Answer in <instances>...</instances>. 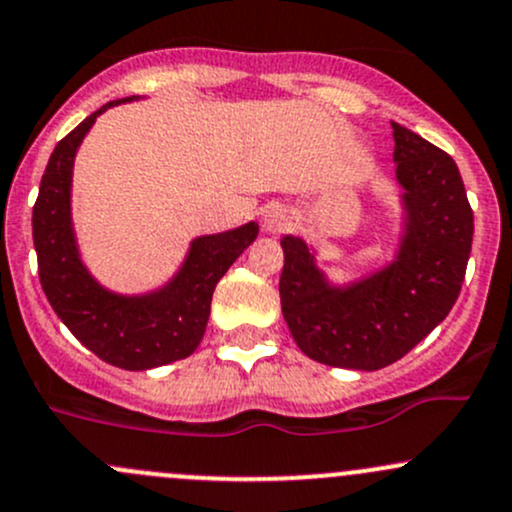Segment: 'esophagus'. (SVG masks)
<instances>
[{"label":"esophagus","mask_w":512,"mask_h":512,"mask_svg":"<svg viewBox=\"0 0 512 512\" xmlns=\"http://www.w3.org/2000/svg\"><path fill=\"white\" fill-rule=\"evenodd\" d=\"M289 225H292V218H289L282 208H272V211H267L265 215L267 233H282V230H287Z\"/></svg>","instance_id":"obj_1"}]
</instances>
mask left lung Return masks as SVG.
I'll use <instances>...</instances> for the list:
<instances>
[{"mask_svg":"<svg viewBox=\"0 0 512 512\" xmlns=\"http://www.w3.org/2000/svg\"><path fill=\"white\" fill-rule=\"evenodd\" d=\"M405 235L392 265L331 287L304 240L284 235L282 314L297 346L333 368L380 370L407 355L456 304L469 265L473 211L459 166L392 122Z\"/></svg>","mask_w":512,"mask_h":512,"instance_id":"1","label":"left lung"}]
</instances>
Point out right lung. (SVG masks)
<instances>
[{
  "label": "right lung",
  "mask_w": 512,
  "mask_h": 512,
  "mask_svg": "<svg viewBox=\"0 0 512 512\" xmlns=\"http://www.w3.org/2000/svg\"><path fill=\"white\" fill-rule=\"evenodd\" d=\"M107 102L61 139L41 176L34 203V247L48 304L75 338L105 363L125 370H149L188 358L201 343L211 316L215 284L257 238V223L240 225L191 242L179 274L159 292L120 297L102 289L80 262L71 223V176L80 142Z\"/></svg>",
  "instance_id": "right-lung-1"
}]
</instances>
